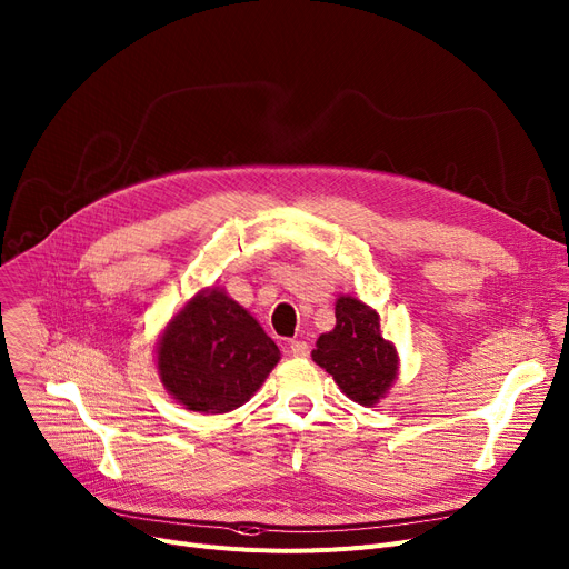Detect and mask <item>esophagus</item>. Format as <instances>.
<instances>
[{
    "label": "esophagus",
    "instance_id": "obj_1",
    "mask_svg": "<svg viewBox=\"0 0 569 569\" xmlns=\"http://www.w3.org/2000/svg\"><path fill=\"white\" fill-rule=\"evenodd\" d=\"M289 351H291L293 358H308V356H310V347H308V342H303V340H293V342L289 345Z\"/></svg>",
    "mask_w": 569,
    "mask_h": 569
}]
</instances>
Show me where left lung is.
<instances>
[{
	"mask_svg": "<svg viewBox=\"0 0 569 569\" xmlns=\"http://www.w3.org/2000/svg\"><path fill=\"white\" fill-rule=\"evenodd\" d=\"M312 360L360 407L379 405L399 375V353L383 338L379 312L349 293L336 300V328L321 332Z\"/></svg>",
	"mask_w": 569,
	"mask_h": 569,
	"instance_id": "8db88e82",
	"label": "left lung"
}]
</instances>
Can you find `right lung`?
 <instances>
[{
    "mask_svg": "<svg viewBox=\"0 0 569 569\" xmlns=\"http://www.w3.org/2000/svg\"><path fill=\"white\" fill-rule=\"evenodd\" d=\"M280 360L278 345L222 287L199 289L156 342L160 383L188 411L243 407Z\"/></svg>",
    "mask_w": 569,
    "mask_h": 569,
    "instance_id": "obj_1",
    "label": "right lung"
}]
</instances>
